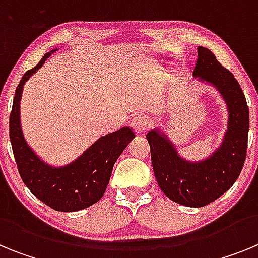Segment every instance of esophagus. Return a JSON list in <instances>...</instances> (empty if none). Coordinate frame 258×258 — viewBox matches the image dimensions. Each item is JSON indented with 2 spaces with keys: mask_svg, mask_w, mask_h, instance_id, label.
<instances>
[{
  "mask_svg": "<svg viewBox=\"0 0 258 258\" xmlns=\"http://www.w3.org/2000/svg\"><path fill=\"white\" fill-rule=\"evenodd\" d=\"M150 125V118L145 115H138L133 117L132 120V127L137 133H143V132L149 127Z\"/></svg>",
  "mask_w": 258,
  "mask_h": 258,
  "instance_id": "esophagus-1",
  "label": "esophagus"
}]
</instances>
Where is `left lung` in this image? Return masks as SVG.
<instances>
[{
    "label": "left lung",
    "mask_w": 258,
    "mask_h": 258,
    "mask_svg": "<svg viewBox=\"0 0 258 258\" xmlns=\"http://www.w3.org/2000/svg\"><path fill=\"white\" fill-rule=\"evenodd\" d=\"M194 76L213 84L229 107V125L220 149L207 160L190 163L177 154L160 132H149L146 138L161 191L178 204L199 208L218 199L238 179L247 156L249 109L234 75L207 47H198Z\"/></svg>",
    "instance_id": "8db88e82"
}]
</instances>
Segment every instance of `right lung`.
Listing matches in <instances>:
<instances>
[{
  "instance_id": "right-lung-1",
  "label": "right lung",
  "mask_w": 258,
  "mask_h": 258,
  "mask_svg": "<svg viewBox=\"0 0 258 258\" xmlns=\"http://www.w3.org/2000/svg\"><path fill=\"white\" fill-rule=\"evenodd\" d=\"M55 51V50H52ZM46 52L36 67L27 71L15 90L10 112V141L23 182L36 198L59 212H75L93 206L103 197L113 164L136 134L125 126L101 137L74 163L54 168L38 159L27 145L20 127V97L23 85L51 55Z\"/></svg>"
}]
</instances>
